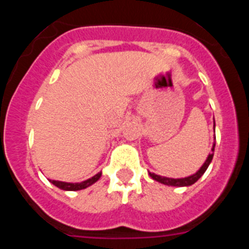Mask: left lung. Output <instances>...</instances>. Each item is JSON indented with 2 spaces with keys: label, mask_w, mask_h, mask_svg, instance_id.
Listing matches in <instances>:
<instances>
[{
  "label": "left lung",
  "mask_w": 249,
  "mask_h": 249,
  "mask_svg": "<svg viewBox=\"0 0 249 249\" xmlns=\"http://www.w3.org/2000/svg\"><path fill=\"white\" fill-rule=\"evenodd\" d=\"M214 146L215 144H213V148H212V153H210V156L207 157L206 162L203 163V166L199 168L198 172H196L195 175L190 176V177H184V178H167V177H162V176H158V175H155V173H151L149 172V176H151L155 181L160 182V183H163V184H167V186H175V187H186V186H191V184L196 183V182L198 181L199 178L202 177V175H203L204 172H206V169L208 168V166H210V163L212 162V158H213V152H214Z\"/></svg>",
  "instance_id": "1"
}]
</instances>
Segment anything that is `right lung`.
<instances>
[{
	"instance_id": "right-lung-1",
	"label": "right lung",
	"mask_w": 249,
	"mask_h": 249,
	"mask_svg": "<svg viewBox=\"0 0 249 249\" xmlns=\"http://www.w3.org/2000/svg\"><path fill=\"white\" fill-rule=\"evenodd\" d=\"M102 176V173H97L96 176H93L92 178L87 179V181H83L81 183H68V182H61V181H51V183H53L54 186L61 188L63 191H80L85 190L87 187H89L91 184H93L94 182H97L100 179V177Z\"/></svg>"
}]
</instances>
